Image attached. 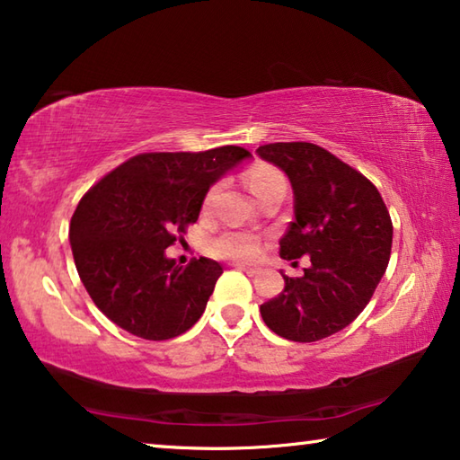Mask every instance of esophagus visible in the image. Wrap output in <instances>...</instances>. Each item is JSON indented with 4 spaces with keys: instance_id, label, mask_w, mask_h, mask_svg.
Returning <instances> with one entry per match:
<instances>
[{
    "instance_id": "obj_1",
    "label": "esophagus",
    "mask_w": 460,
    "mask_h": 460,
    "mask_svg": "<svg viewBox=\"0 0 460 460\" xmlns=\"http://www.w3.org/2000/svg\"><path fill=\"white\" fill-rule=\"evenodd\" d=\"M237 270L245 271L247 276H258V274H260V268H249V266H241V263H237Z\"/></svg>"
}]
</instances>
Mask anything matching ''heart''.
<instances>
[{"instance_id":"heart-1","label":"heart","mask_w":460,"mask_h":460,"mask_svg":"<svg viewBox=\"0 0 460 460\" xmlns=\"http://www.w3.org/2000/svg\"><path fill=\"white\" fill-rule=\"evenodd\" d=\"M247 184L258 199L266 190L274 189V186H286L284 176L279 174L276 168H270V166L253 168L252 172L247 174ZM215 194H217V186H213V189L208 190L205 207L211 205ZM208 252H211L215 258H221V260L247 261V260H253L255 255H258L260 239L249 231L227 229V231H223L221 235H217L215 239H211V243H208Z\"/></svg>"}]
</instances>
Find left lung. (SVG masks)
Here are the masks:
<instances>
[{"mask_svg":"<svg viewBox=\"0 0 460 460\" xmlns=\"http://www.w3.org/2000/svg\"><path fill=\"white\" fill-rule=\"evenodd\" d=\"M258 155L282 168L294 190V221L279 255L310 258L305 276L263 302V323L279 337L314 342L351 324L369 305L392 253L394 225L379 190L359 170L310 142H276Z\"/></svg>","mask_w":460,"mask_h":460,"instance_id":"left-lung-1","label":"left lung"}]
</instances>
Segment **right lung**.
Instances as JSON below:
<instances>
[{
  "label": "right lung",
  "instance_id": "right-lung-1",
  "mask_svg": "<svg viewBox=\"0 0 460 460\" xmlns=\"http://www.w3.org/2000/svg\"><path fill=\"white\" fill-rule=\"evenodd\" d=\"M249 155L239 146L137 154L83 194L68 237L81 282L109 321L147 341L199 321L223 268L207 258L176 266L164 249L197 223L211 184Z\"/></svg>",
  "mask_w": 460,
  "mask_h": 460
}]
</instances>
